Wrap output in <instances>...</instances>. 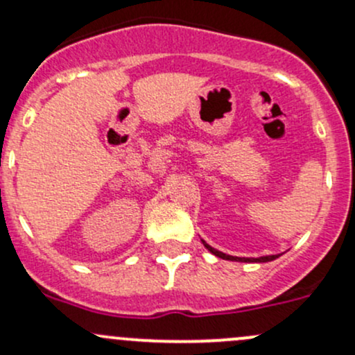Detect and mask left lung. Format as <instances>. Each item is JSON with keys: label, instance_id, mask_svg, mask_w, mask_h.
Returning a JSON list of instances; mask_svg holds the SVG:
<instances>
[{"label": "left lung", "instance_id": "1", "mask_svg": "<svg viewBox=\"0 0 355 355\" xmlns=\"http://www.w3.org/2000/svg\"><path fill=\"white\" fill-rule=\"evenodd\" d=\"M202 244H204V246L207 248L214 256H217V258L227 259V261H239V263H268V261L276 259L279 256V254H271V256H261V258H237V256H229V254H225V252L217 251V249H214L212 246H209V244L205 243V241H202Z\"/></svg>", "mask_w": 355, "mask_h": 355}]
</instances>
